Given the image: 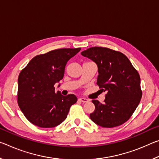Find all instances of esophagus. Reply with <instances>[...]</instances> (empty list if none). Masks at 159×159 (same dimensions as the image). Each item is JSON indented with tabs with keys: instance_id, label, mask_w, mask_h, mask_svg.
Masks as SVG:
<instances>
[{
	"instance_id": "obj_1",
	"label": "esophagus",
	"mask_w": 159,
	"mask_h": 159,
	"mask_svg": "<svg viewBox=\"0 0 159 159\" xmlns=\"http://www.w3.org/2000/svg\"><path fill=\"white\" fill-rule=\"evenodd\" d=\"M79 100H80V102H83V103H85V102H88V99L85 98H79Z\"/></svg>"
}]
</instances>
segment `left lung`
Listing matches in <instances>:
<instances>
[{
	"label": "left lung",
	"mask_w": 159,
	"mask_h": 159,
	"mask_svg": "<svg viewBox=\"0 0 159 159\" xmlns=\"http://www.w3.org/2000/svg\"><path fill=\"white\" fill-rule=\"evenodd\" d=\"M81 55L98 65L97 85L107 91L104 103L92 100L95 109L90 114V119L103 128L122 125L133 115L142 98L138 71L124 54L109 48H90Z\"/></svg>",
	"instance_id": "obj_1"
}]
</instances>
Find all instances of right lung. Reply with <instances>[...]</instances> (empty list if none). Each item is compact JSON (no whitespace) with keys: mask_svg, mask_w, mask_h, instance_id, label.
<instances>
[{"mask_svg":"<svg viewBox=\"0 0 159 159\" xmlns=\"http://www.w3.org/2000/svg\"><path fill=\"white\" fill-rule=\"evenodd\" d=\"M80 48H61L37 55L18 77L17 102L25 117L40 128H53L62 123L77 102L73 94L55 92V83L63 79L65 66ZM58 86H60L59 84Z\"/></svg>","mask_w":159,"mask_h":159,"instance_id":"add662e5","label":"right lung"}]
</instances>
